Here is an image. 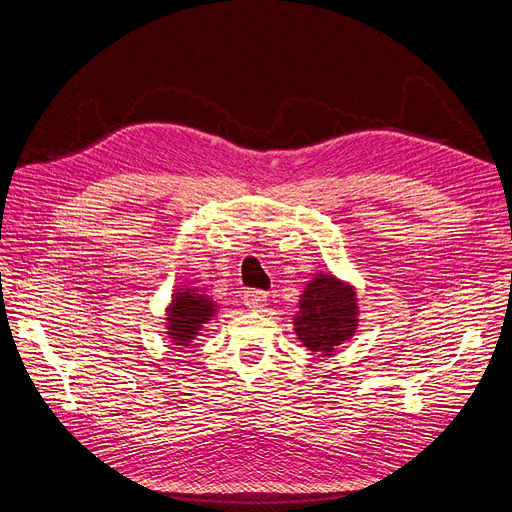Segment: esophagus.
I'll use <instances>...</instances> for the list:
<instances>
[{"label":"esophagus","instance_id":"esophagus-1","mask_svg":"<svg viewBox=\"0 0 512 512\" xmlns=\"http://www.w3.org/2000/svg\"><path fill=\"white\" fill-rule=\"evenodd\" d=\"M268 304V293L263 291H246L244 293V306L249 310H261Z\"/></svg>","mask_w":512,"mask_h":512}]
</instances>
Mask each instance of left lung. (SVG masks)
I'll list each match as a JSON object with an SVG mask.
<instances>
[{
	"mask_svg": "<svg viewBox=\"0 0 512 512\" xmlns=\"http://www.w3.org/2000/svg\"><path fill=\"white\" fill-rule=\"evenodd\" d=\"M293 329L301 344L312 352L333 354L350 342L358 329L356 289L331 272H316L299 295Z\"/></svg>",
	"mask_w": 512,
	"mask_h": 512,
	"instance_id": "1",
	"label": "left lung"
}]
</instances>
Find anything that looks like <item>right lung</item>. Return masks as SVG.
I'll use <instances>...</instances> for the list:
<instances>
[{
  "label": "right lung",
  "mask_w": 512,
  "mask_h": 512,
  "mask_svg": "<svg viewBox=\"0 0 512 512\" xmlns=\"http://www.w3.org/2000/svg\"><path fill=\"white\" fill-rule=\"evenodd\" d=\"M219 306L198 287L175 289L166 306V337L173 346H189L202 327L217 318Z\"/></svg>",
  "instance_id": "add662e5"
}]
</instances>
